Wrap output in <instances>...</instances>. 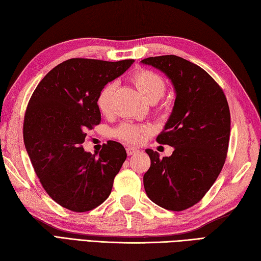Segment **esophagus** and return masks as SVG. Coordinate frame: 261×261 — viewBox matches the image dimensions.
<instances>
[{"label": "esophagus", "mask_w": 261, "mask_h": 261, "mask_svg": "<svg viewBox=\"0 0 261 261\" xmlns=\"http://www.w3.org/2000/svg\"><path fill=\"white\" fill-rule=\"evenodd\" d=\"M125 149H126V152H127V155H129V156H131V155H135V154H137L138 151H139V150L137 149V148H135V147H130V146H127V147L125 148Z\"/></svg>", "instance_id": "34e87169"}]
</instances>
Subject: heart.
I'll return each mask as SVG.
<instances>
[{"mask_svg":"<svg viewBox=\"0 0 261 261\" xmlns=\"http://www.w3.org/2000/svg\"><path fill=\"white\" fill-rule=\"evenodd\" d=\"M130 81L142 95V97L149 101V103H156L165 94V80L163 79L162 75L151 70H137L131 75ZM115 88L116 84L114 81H111V83H107L105 86L101 87L98 95H97L96 104L103 114H109L112 111V101H113ZM161 111L164 112L165 107L162 106ZM113 134L116 138L123 141L130 142V144H139V142L144 140L146 136L150 134V127L144 124L122 123L116 127Z\"/></svg>","mask_w":261,"mask_h":261,"instance_id":"obj_1","label":"heart"}]
</instances>
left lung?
<instances>
[{
  "label": "left lung",
  "mask_w": 261,
  "mask_h": 261,
  "mask_svg": "<svg viewBox=\"0 0 261 261\" xmlns=\"http://www.w3.org/2000/svg\"><path fill=\"white\" fill-rule=\"evenodd\" d=\"M163 71L175 88L176 98L157 142L174 148L160 158L147 149L150 167L144 175L147 196L168 211L196 205L212 188L225 163L231 115L225 94L200 66L176 55L141 61Z\"/></svg>",
  "instance_id": "8db88e82"
}]
</instances>
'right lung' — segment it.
Masks as SVG:
<instances>
[{
    "label": "right lung",
    "mask_w": 261,
    "mask_h": 261,
    "mask_svg": "<svg viewBox=\"0 0 261 261\" xmlns=\"http://www.w3.org/2000/svg\"><path fill=\"white\" fill-rule=\"evenodd\" d=\"M135 60L117 62L70 59L36 87L23 119V142L47 195L69 211L89 212L111 195L126 158L109 141L99 154L84 150L86 131L100 123L96 98L101 87L124 73Z\"/></svg>",
    "instance_id": "right-lung-1"
}]
</instances>
